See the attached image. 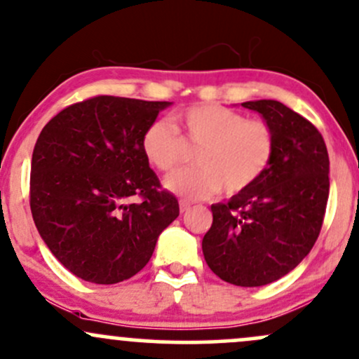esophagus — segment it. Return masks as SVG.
<instances>
[{
  "instance_id": "esophagus-1",
  "label": "esophagus",
  "mask_w": 359,
  "mask_h": 359,
  "mask_svg": "<svg viewBox=\"0 0 359 359\" xmlns=\"http://www.w3.org/2000/svg\"><path fill=\"white\" fill-rule=\"evenodd\" d=\"M189 209H191V204L185 203V201H180V212L185 214L189 211Z\"/></svg>"
}]
</instances>
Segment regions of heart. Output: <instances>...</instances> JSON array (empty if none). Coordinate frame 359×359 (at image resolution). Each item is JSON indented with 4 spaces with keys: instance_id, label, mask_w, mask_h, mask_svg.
<instances>
[{
    "instance_id": "heart-1",
    "label": "heart",
    "mask_w": 359,
    "mask_h": 359,
    "mask_svg": "<svg viewBox=\"0 0 359 359\" xmlns=\"http://www.w3.org/2000/svg\"><path fill=\"white\" fill-rule=\"evenodd\" d=\"M185 140L201 148L199 167L167 177L165 187L184 199L236 196L262 179L275 151L273 130L219 104L191 106L179 114ZM142 151L156 170L172 172L185 160V142L167 119H154L142 135Z\"/></svg>"
}]
</instances>
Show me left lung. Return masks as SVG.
<instances>
[{
    "label": "left lung",
    "mask_w": 359,
    "mask_h": 359,
    "mask_svg": "<svg viewBox=\"0 0 359 359\" xmlns=\"http://www.w3.org/2000/svg\"><path fill=\"white\" fill-rule=\"evenodd\" d=\"M241 106L273 130V158L248 191L211 205L203 253L224 282L262 287L294 270L314 246L329 197V155L319 130L282 102Z\"/></svg>",
    "instance_id": "left-lung-1"
}]
</instances>
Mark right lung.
I'll return each instance as SVG.
<instances>
[{
    "label": "right lung",
    "instance_id": "1",
    "mask_svg": "<svg viewBox=\"0 0 359 359\" xmlns=\"http://www.w3.org/2000/svg\"><path fill=\"white\" fill-rule=\"evenodd\" d=\"M170 104L96 96L43 126L32 155V216L76 277L101 285L131 278L179 216L175 196L162 189L142 151L148 123Z\"/></svg>",
    "mask_w": 359,
    "mask_h": 359
}]
</instances>
